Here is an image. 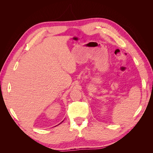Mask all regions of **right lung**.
I'll return each instance as SVG.
<instances>
[{
	"label": "right lung",
	"instance_id": "add662e5",
	"mask_svg": "<svg viewBox=\"0 0 153 153\" xmlns=\"http://www.w3.org/2000/svg\"><path fill=\"white\" fill-rule=\"evenodd\" d=\"M62 122H63V121H62V122H61V123H62ZM61 123H59V124H61ZM59 124H58V125H59Z\"/></svg>",
	"mask_w": 153,
	"mask_h": 153
}]
</instances>
